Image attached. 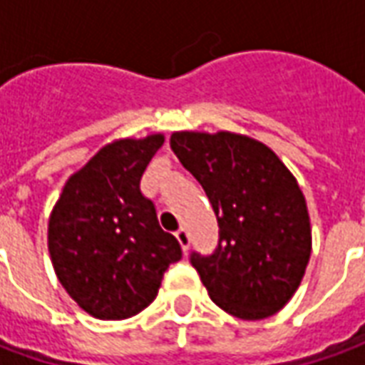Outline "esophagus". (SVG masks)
<instances>
[{"instance_id": "esophagus-1", "label": "esophagus", "mask_w": 365, "mask_h": 365, "mask_svg": "<svg viewBox=\"0 0 365 365\" xmlns=\"http://www.w3.org/2000/svg\"><path fill=\"white\" fill-rule=\"evenodd\" d=\"M175 238H178V242L182 245L183 250H187L190 248V232L185 227H180V229L175 230Z\"/></svg>"}]
</instances>
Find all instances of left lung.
<instances>
[{
  "label": "left lung",
  "mask_w": 365,
  "mask_h": 365,
  "mask_svg": "<svg viewBox=\"0 0 365 365\" xmlns=\"http://www.w3.org/2000/svg\"><path fill=\"white\" fill-rule=\"evenodd\" d=\"M170 146L201 183L219 222L213 254L191 252V266L213 303L260 321L293 297L311 256L303 191L266 144L235 133H174Z\"/></svg>",
  "instance_id": "8db88e82"
}]
</instances>
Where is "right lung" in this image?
<instances>
[{
    "instance_id": "right-lung-1",
    "label": "right lung",
    "mask_w": 365,
    "mask_h": 365,
    "mask_svg": "<svg viewBox=\"0 0 365 365\" xmlns=\"http://www.w3.org/2000/svg\"><path fill=\"white\" fill-rule=\"evenodd\" d=\"M164 136L107 144L70 175L48 221V252L68 295L101 321L140 313L158 295L182 246L140 191Z\"/></svg>"
}]
</instances>
